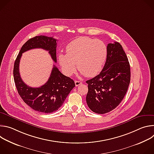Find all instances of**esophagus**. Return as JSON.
Instances as JSON below:
<instances>
[{
	"instance_id": "obj_1",
	"label": "esophagus",
	"mask_w": 154,
	"mask_h": 154,
	"mask_svg": "<svg viewBox=\"0 0 154 154\" xmlns=\"http://www.w3.org/2000/svg\"><path fill=\"white\" fill-rule=\"evenodd\" d=\"M82 83V82H80V81H78V80H75V85L76 86H78L80 85Z\"/></svg>"
}]
</instances>
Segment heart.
Listing matches in <instances>:
<instances>
[{
  "mask_svg": "<svg viewBox=\"0 0 154 154\" xmlns=\"http://www.w3.org/2000/svg\"><path fill=\"white\" fill-rule=\"evenodd\" d=\"M66 54L60 53L58 60L63 73L72 75L77 67L83 75L94 77L98 74L107 57L105 44L100 39L80 37L69 43Z\"/></svg>",
  "mask_w": 154,
  "mask_h": 154,
  "instance_id": "obj_1",
  "label": "heart"
}]
</instances>
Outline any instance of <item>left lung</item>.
I'll return each instance as SVG.
<instances>
[{
	"label": "left lung",
	"mask_w": 154,
	"mask_h": 154,
	"mask_svg": "<svg viewBox=\"0 0 154 154\" xmlns=\"http://www.w3.org/2000/svg\"><path fill=\"white\" fill-rule=\"evenodd\" d=\"M103 68L95 77L87 80L86 100L91 111L98 114L111 112L124 97L130 82V67L122 46L118 42L107 45Z\"/></svg>",
	"instance_id": "1"
}]
</instances>
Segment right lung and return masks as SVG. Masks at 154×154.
I'll return each instance as SVG.
<instances>
[{"label":"right lung","mask_w":154,"mask_h":154,"mask_svg":"<svg viewBox=\"0 0 154 154\" xmlns=\"http://www.w3.org/2000/svg\"><path fill=\"white\" fill-rule=\"evenodd\" d=\"M57 41L52 37L43 35L30 38L21 48L14 64V80L19 96L32 109L45 113L58 110L75 87V83L72 79L61 74L54 65L50 77L45 85L39 88L30 87L23 82L20 76L19 63L23 53L37 48L49 51L52 60L57 62Z\"/></svg>","instance_id":"obj_1"}]
</instances>
